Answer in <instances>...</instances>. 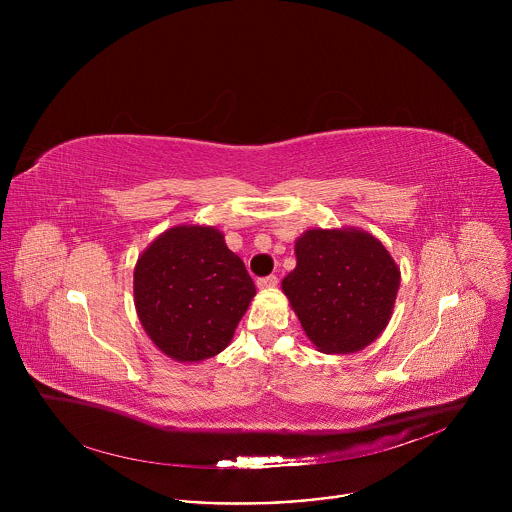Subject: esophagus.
Here are the masks:
<instances>
[{"label": "esophagus", "instance_id": "obj_1", "mask_svg": "<svg viewBox=\"0 0 512 512\" xmlns=\"http://www.w3.org/2000/svg\"><path fill=\"white\" fill-rule=\"evenodd\" d=\"M257 285H259L261 289H265V287H275V285H277V277H275V275L259 277V279H257Z\"/></svg>", "mask_w": 512, "mask_h": 512}]
</instances>
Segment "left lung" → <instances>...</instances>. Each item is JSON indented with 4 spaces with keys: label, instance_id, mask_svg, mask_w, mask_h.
Masks as SVG:
<instances>
[{
    "label": "left lung",
    "instance_id": "obj_1",
    "mask_svg": "<svg viewBox=\"0 0 512 512\" xmlns=\"http://www.w3.org/2000/svg\"><path fill=\"white\" fill-rule=\"evenodd\" d=\"M298 265L283 294L324 354H350L387 328L401 271L385 245L360 229H310L296 241Z\"/></svg>",
    "mask_w": 512,
    "mask_h": 512
}]
</instances>
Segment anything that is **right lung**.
Instances as JSON below:
<instances>
[{
    "label": "right lung",
    "mask_w": 512,
    "mask_h": 512,
    "mask_svg": "<svg viewBox=\"0 0 512 512\" xmlns=\"http://www.w3.org/2000/svg\"><path fill=\"white\" fill-rule=\"evenodd\" d=\"M133 296L143 330L166 356L200 362L231 344L255 283L221 231L180 225L139 255Z\"/></svg>",
    "instance_id": "1"
}]
</instances>
